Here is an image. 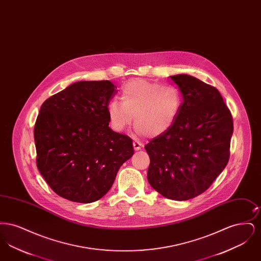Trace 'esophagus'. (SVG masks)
I'll use <instances>...</instances> for the list:
<instances>
[{"mask_svg":"<svg viewBox=\"0 0 261 261\" xmlns=\"http://www.w3.org/2000/svg\"><path fill=\"white\" fill-rule=\"evenodd\" d=\"M133 147H134V149L135 150H140V149H142L143 148V144L142 143H140L139 141H134L133 142Z\"/></svg>","mask_w":261,"mask_h":261,"instance_id":"34e87169","label":"esophagus"}]
</instances>
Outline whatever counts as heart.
<instances>
[{"label":"heart","instance_id":"heart-1","mask_svg":"<svg viewBox=\"0 0 261 261\" xmlns=\"http://www.w3.org/2000/svg\"><path fill=\"white\" fill-rule=\"evenodd\" d=\"M121 101L112 99L108 105L110 124L122 132L135 121L138 135L161 136L174 124L180 109L181 95L177 88L133 79L121 89Z\"/></svg>","mask_w":261,"mask_h":261}]
</instances>
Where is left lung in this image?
Listing matches in <instances>:
<instances>
[{"label": "left lung", "instance_id": "obj_1", "mask_svg": "<svg viewBox=\"0 0 261 261\" xmlns=\"http://www.w3.org/2000/svg\"><path fill=\"white\" fill-rule=\"evenodd\" d=\"M170 78L183 101L172 127L145 146L147 176L164 198L187 200L206 191L226 167L233 119L216 88L191 75Z\"/></svg>", "mask_w": 261, "mask_h": 261}]
</instances>
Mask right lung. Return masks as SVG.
<instances>
[{
    "label": "right lung",
    "instance_id": "1",
    "mask_svg": "<svg viewBox=\"0 0 261 261\" xmlns=\"http://www.w3.org/2000/svg\"><path fill=\"white\" fill-rule=\"evenodd\" d=\"M111 81H79L46 99L34 128L37 167L64 199L90 203L112 188L134 153L133 141L110 128Z\"/></svg>",
    "mask_w": 261,
    "mask_h": 261
}]
</instances>
